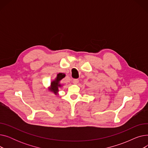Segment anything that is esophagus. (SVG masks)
Returning <instances> with one entry per match:
<instances>
[{
    "label": "esophagus",
    "instance_id": "34e87169",
    "mask_svg": "<svg viewBox=\"0 0 148 148\" xmlns=\"http://www.w3.org/2000/svg\"><path fill=\"white\" fill-rule=\"evenodd\" d=\"M79 80H78V79H74L73 80V83H74V84H77L79 83Z\"/></svg>",
    "mask_w": 148,
    "mask_h": 148
}]
</instances>
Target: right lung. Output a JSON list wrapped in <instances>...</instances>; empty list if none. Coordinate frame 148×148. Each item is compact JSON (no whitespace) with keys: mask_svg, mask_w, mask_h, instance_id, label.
<instances>
[{"mask_svg":"<svg viewBox=\"0 0 148 148\" xmlns=\"http://www.w3.org/2000/svg\"><path fill=\"white\" fill-rule=\"evenodd\" d=\"M65 77V74L64 73H59L57 74V77L54 80L51 82L50 86L49 88V90L54 93L56 95H58L59 88H61L62 85L60 83V80Z\"/></svg>","mask_w":148,"mask_h":148,"instance_id":"add662e5","label":"right lung"}]
</instances>
